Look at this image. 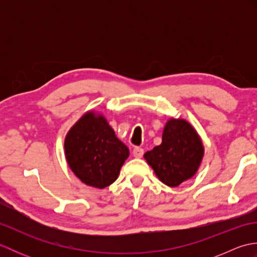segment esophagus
I'll use <instances>...</instances> for the list:
<instances>
[{
    "label": "esophagus",
    "instance_id": "obj_1",
    "mask_svg": "<svg viewBox=\"0 0 257 257\" xmlns=\"http://www.w3.org/2000/svg\"><path fill=\"white\" fill-rule=\"evenodd\" d=\"M133 154H134V157L135 158H141L144 156V149L143 148H139V147H136V148L134 149V151H133Z\"/></svg>",
    "mask_w": 257,
    "mask_h": 257
}]
</instances>
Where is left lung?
<instances>
[{"instance_id": "1", "label": "left lung", "mask_w": 257, "mask_h": 257, "mask_svg": "<svg viewBox=\"0 0 257 257\" xmlns=\"http://www.w3.org/2000/svg\"><path fill=\"white\" fill-rule=\"evenodd\" d=\"M204 157L200 135L188 120L170 118L162 132L161 145L144 155L157 178L176 188L195 176Z\"/></svg>"}]
</instances>
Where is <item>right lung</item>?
Instances as JSON below:
<instances>
[{
  "label": "right lung",
  "mask_w": 257,
  "mask_h": 257,
  "mask_svg": "<svg viewBox=\"0 0 257 257\" xmlns=\"http://www.w3.org/2000/svg\"><path fill=\"white\" fill-rule=\"evenodd\" d=\"M70 170L81 182L105 189L116 181L129 149L101 112L88 110L68 130L64 143Z\"/></svg>",
  "instance_id": "add662e5"
}]
</instances>
